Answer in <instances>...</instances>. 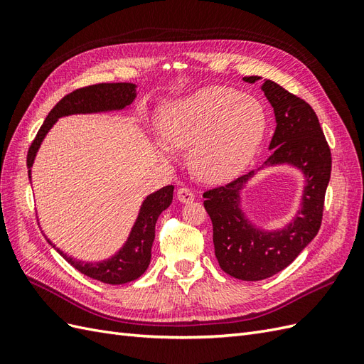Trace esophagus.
<instances>
[{"instance_id":"34e87169","label":"esophagus","mask_w":364,"mask_h":364,"mask_svg":"<svg viewBox=\"0 0 364 364\" xmlns=\"http://www.w3.org/2000/svg\"><path fill=\"white\" fill-rule=\"evenodd\" d=\"M176 197L181 203H191L194 200V193L188 188H179L176 193Z\"/></svg>"}]
</instances>
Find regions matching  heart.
Masks as SVG:
<instances>
[{
  "mask_svg": "<svg viewBox=\"0 0 364 364\" xmlns=\"http://www.w3.org/2000/svg\"><path fill=\"white\" fill-rule=\"evenodd\" d=\"M266 127V112L255 98L226 86H205L164 103L156 117L162 144L190 149L193 171L213 183L232 181L249 167Z\"/></svg>",
  "mask_w": 364,
  "mask_h": 364,
  "instance_id": "1",
  "label": "heart"
}]
</instances>
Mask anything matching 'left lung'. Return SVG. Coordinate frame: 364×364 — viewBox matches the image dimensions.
I'll list each match as a JSON object with an SVG mask.
<instances>
[{
  "label": "left lung",
  "instance_id": "1",
  "mask_svg": "<svg viewBox=\"0 0 364 364\" xmlns=\"http://www.w3.org/2000/svg\"><path fill=\"white\" fill-rule=\"evenodd\" d=\"M243 80L255 83L261 77L250 75ZM262 82L261 91L272 105L277 121L269 146L272 155L258 170L203 194V205L213 222L215 258L223 272L241 281L273 277L311 243L322 223L325 193L331 178V151L313 107L278 83ZM281 164L303 173L301 203L282 228L264 230L247 215L242 191L258 171Z\"/></svg>",
  "mask_w": 364,
  "mask_h": 364
}]
</instances>
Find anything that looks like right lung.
I'll list each match as a JSON object with an SVG mask.
<instances>
[{
    "mask_svg": "<svg viewBox=\"0 0 364 364\" xmlns=\"http://www.w3.org/2000/svg\"><path fill=\"white\" fill-rule=\"evenodd\" d=\"M135 83H98L92 86L82 87L68 95L54 106L41 126L38 135L30 146L27 155L28 179L31 182V168L35 164L36 155L41 149L42 141L46 139L51 127L58 123L62 117L70 115H90V114H106L127 111L138 95ZM173 185L149 194L142 200L135 223L130 232L114 255L102 261H83L77 259L68 253L60 250L53 241L47 238L48 245L56 249L60 255L67 259L74 269L86 274L92 279L105 284L118 285L135 281L144 273L151 259V246L155 241V225L162 211L167 209L173 202Z\"/></svg>",
    "mask_w": 364,
    "mask_h": 364,
    "instance_id": "add662e5",
    "label": "right lung"
}]
</instances>
